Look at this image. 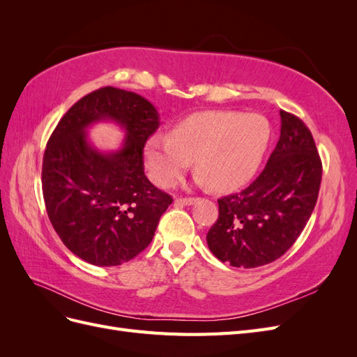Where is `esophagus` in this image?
<instances>
[{
  "label": "esophagus",
  "instance_id": "34e87169",
  "mask_svg": "<svg viewBox=\"0 0 357 357\" xmlns=\"http://www.w3.org/2000/svg\"><path fill=\"white\" fill-rule=\"evenodd\" d=\"M197 202V198H177L176 199V204H180V205H193Z\"/></svg>",
  "mask_w": 357,
  "mask_h": 357
}]
</instances>
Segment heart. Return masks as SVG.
Wrapping results in <instances>:
<instances>
[{
    "instance_id": "b5f03b06",
    "label": "heart",
    "mask_w": 357,
    "mask_h": 357,
    "mask_svg": "<svg viewBox=\"0 0 357 357\" xmlns=\"http://www.w3.org/2000/svg\"><path fill=\"white\" fill-rule=\"evenodd\" d=\"M271 142V125L257 113L201 112L171 129L152 135L144 146L146 167L156 185L169 186L192 159L198 181L215 190H232L250 180Z\"/></svg>"
}]
</instances>
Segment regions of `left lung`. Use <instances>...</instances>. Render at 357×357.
Wrapping results in <instances>:
<instances>
[{"instance_id":"left-lung-1","label":"left lung","mask_w":357,"mask_h":357,"mask_svg":"<svg viewBox=\"0 0 357 357\" xmlns=\"http://www.w3.org/2000/svg\"><path fill=\"white\" fill-rule=\"evenodd\" d=\"M280 138L265 169L240 193L218 199L207 234L211 253L236 268L274 262L294 245L316 207L321 160L310 129L280 110Z\"/></svg>"}]
</instances>
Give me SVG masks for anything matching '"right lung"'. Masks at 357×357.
<instances>
[{
    "label": "right lung",
    "mask_w": 357,
    "mask_h": 357,
    "mask_svg": "<svg viewBox=\"0 0 357 357\" xmlns=\"http://www.w3.org/2000/svg\"><path fill=\"white\" fill-rule=\"evenodd\" d=\"M114 121L126 131L121 149L101 153L87 129ZM159 113L142 95L101 88L63 114L43 156V197L68 250L96 266L131 261L152 241L172 198L144 174L143 149Z\"/></svg>",
    "instance_id": "right-lung-1"
}]
</instances>
